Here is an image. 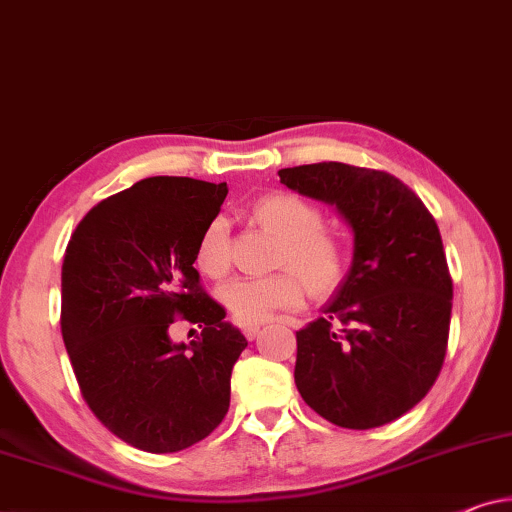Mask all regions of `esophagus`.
<instances>
[{
	"label": "esophagus",
	"instance_id": "1",
	"mask_svg": "<svg viewBox=\"0 0 512 512\" xmlns=\"http://www.w3.org/2000/svg\"><path fill=\"white\" fill-rule=\"evenodd\" d=\"M243 334H246L248 341H253V338L259 334V325H243Z\"/></svg>",
	"mask_w": 512,
	"mask_h": 512
}]
</instances>
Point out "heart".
Instances as JSON below:
<instances>
[{
	"instance_id": "b5f03b06",
	"label": "heart",
	"mask_w": 512,
	"mask_h": 512,
	"mask_svg": "<svg viewBox=\"0 0 512 512\" xmlns=\"http://www.w3.org/2000/svg\"><path fill=\"white\" fill-rule=\"evenodd\" d=\"M253 220L280 241L276 264L283 273L266 278H234L218 290L222 306L241 325H259L278 311L304 301V285L313 297H327L341 283L345 253L341 241L322 227L318 208L294 194H271L253 206ZM201 276L218 280L229 269V229L222 218L204 227L194 250Z\"/></svg>"
}]
</instances>
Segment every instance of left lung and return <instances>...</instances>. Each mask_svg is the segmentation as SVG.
<instances>
[{
	"label": "left lung",
	"mask_w": 512,
	"mask_h": 512,
	"mask_svg": "<svg viewBox=\"0 0 512 512\" xmlns=\"http://www.w3.org/2000/svg\"><path fill=\"white\" fill-rule=\"evenodd\" d=\"M278 176L334 206L352 232L348 276L297 331L294 383L331 424L383 427L427 397L445 359L452 280L436 220L385 171L320 162Z\"/></svg>",
	"instance_id": "8db88e82"
}]
</instances>
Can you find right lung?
<instances>
[{
  "label": "right lung",
  "mask_w": 512,
  "mask_h": 512,
  "mask_svg": "<svg viewBox=\"0 0 512 512\" xmlns=\"http://www.w3.org/2000/svg\"><path fill=\"white\" fill-rule=\"evenodd\" d=\"M227 183L143 178L99 201L64 253L62 338L83 399L106 429L143 452L199 443L229 410L246 336L199 285L194 250ZM176 314L202 327L174 344Z\"/></svg>",
  "instance_id": "1"
}]
</instances>
